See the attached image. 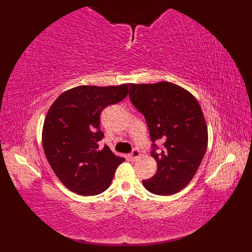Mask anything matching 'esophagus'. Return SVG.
Masks as SVG:
<instances>
[{"instance_id": "1", "label": "esophagus", "mask_w": 252, "mask_h": 252, "mask_svg": "<svg viewBox=\"0 0 252 252\" xmlns=\"http://www.w3.org/2000/svg\"><path fill=\"white\" fill-rule=\"evenodd\" d=\"M140 156H141V153H140V151H137V149H134V151L130 154V158L133 160V161L137 160L138 158H140Z\"/></svg>"}]
</instances>
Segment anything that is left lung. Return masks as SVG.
<instances>
[{"mask_svg":"<svg viewBox=\"0 0 252 252\" xmlns=\"http://www.w3.org/2000/svg\"><path fill=\"white\" fill-rule=\"evenodd\" d=\"M129 96L145 116L152 141L163 142L161 152H152L157 172L143 185L156 195L176 194L189 184L207 152L208 127L201 107L189 91L165 81L131 83Z\"/></svg>","mask_w":252,"mask_h":252,"instance_id":"8db88e82","label":"left lung"}]
</instances>
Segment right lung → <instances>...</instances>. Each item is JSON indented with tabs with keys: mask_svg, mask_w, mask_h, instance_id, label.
Returning <instances> with one entry per match:
<instances>
[{
	"mask_svg": "<svg viewBox=\"0 0 252 252\" xmlns=\"http://www.w3.org/2000/svg\"><path fill=\"white\" fill-rule=\"evenodd\" d=\"M129 83L109 87L80 85L62 93L50 107L42 130V145L51 168L68 189L82 196L105 191L125 158L108 146L98 149L104 137L99 116L105 107L119 103Z\"/></svg>",
	"mask_w": 252,
	"mask_h": 252,
	"instance_id": "obj_1",
	"label": "right lung"
}]
</instances>
